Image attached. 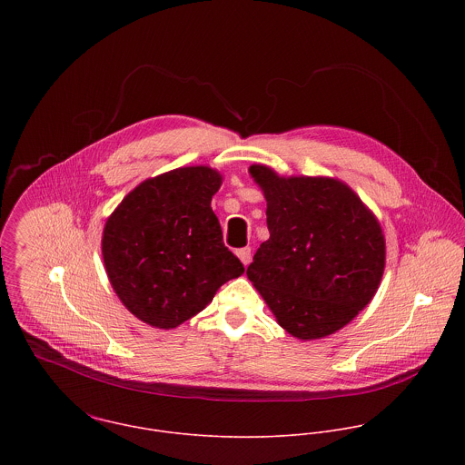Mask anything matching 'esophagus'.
Instances as JSON below:
<instances>
[{"label": "esophagus", "instance_id": "obj_1", "mask_svg": "<svg viewBox=\"0 0 465 465\" xmlns=\"http://www.w3.org/2000/svg\"><path fill=\"white\" fill-rule=\"evenodd\" d=\"M236 256L240 258V262H242L243 265H249V263H251V247H243V249H238V251H236Z\"/></svg>", "mask_w": 465, "mask_h": 465}]
</instances>
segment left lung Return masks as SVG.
<instances>
[{
	"instance_id": "left-lung-1",
	"label": "left lung",
	"mask_w": 465,
	"mask_h": 465,
	"mask_svg": "<svg viewBox=\"0 0 465 465\" xmlns=\"http://www.w3.org/2000/svg\"><path fill=\"white\" fill-rule=\"evenodd\" d=\"M263 190L270 238L247 277L279 326L301 340L349 324L374 297L385 270V236L360 197L330 177H279L249 168Z\"/></svg>"
}]
</instances>
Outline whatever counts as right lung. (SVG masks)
<instances>
[{
  "mask_svg": "<svg viewBox=\"0 0 465 465\" xmlns=\"http://www.w3.org/2000/svg\"><path fill=\"white\" fill-rule=\"evenodd\" d=\"M222 175L188 166L146 179L107 218L102 256L109 281L139 321L172 330L195 317L245 268L223 245L211 199Z\"/></svg>",
  "mask_w": 465,
  "mask_h": 465,
  "instance_id": "obj_1",
  "label": "right lung"
}]
</instances>
